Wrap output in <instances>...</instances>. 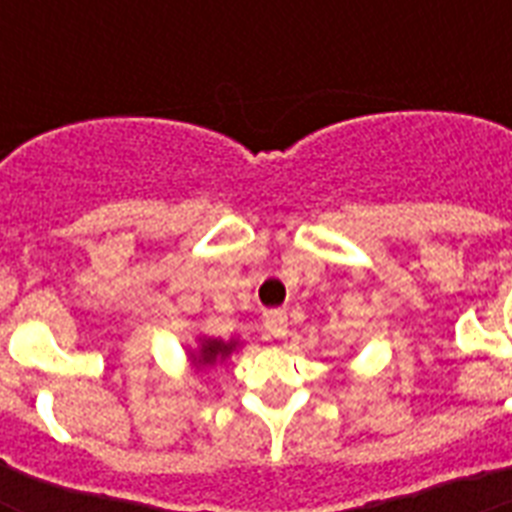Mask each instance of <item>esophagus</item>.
Returning <instances> with one entry per match:
<instances>
[{
    "label": "esophagus",
    "mask_w": 512,
    "mask_h": 512,
    "mask_svg": "<svg viewBox=\"0 0 512 512\" xmlns=\"http://www.w3.org/2000/svg\"><path fill=\"white\" fill-rule=\"evenodd\" d=\"M263 321H265V329H268V332H271L273 337H287V332H289L287 311H281V308L265 311Z\"/></svg>",
    "instance_id": "obj_1"
}]
</instances>
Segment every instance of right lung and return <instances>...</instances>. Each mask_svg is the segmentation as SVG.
Instances as JSON below:
<instances>
[{
	"mask_svg": "<svg viewBox=\"0 0 512 512\" xmlns=\"http://www.w3.org/2000/svg\"><path fill=\"white\" fill-rule=\"evenodd\" d=\"M239 348V342L231 340H215V337H201L199 340V350L193 353V364L196 366H212L215 361H223L225 356H231L233 350Z\"/></svg>",
	"mask_w": 512,
	"mask_h": 512,
	"instance_id": "add662e5",
	"label": "right lung"
}]
</instances>
